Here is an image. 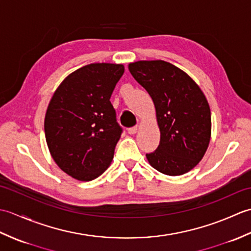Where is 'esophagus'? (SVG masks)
Wrapping results in <instances>:
<instances>
[{"mask_svg":"<svg viewBox=\"0 0 251 251\" xmlns=\"http://www.w3.org/2000/svg\"><path fill=\"white\" fill-rule=\"evenodd\" d=\"M138 129H139V127L138 126H134V127H130V128H128V134H130V135H134V134H136V132L138 131Z\"/></svg>","mask_w":251,"mask_h":251,"instance_id":"obj_1","label":"esophagus"}]
</instances>
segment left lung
Segmentation results:
<instances>
[{"label":"left lung","instance_id":"left-lung-1","mask_svg":"<svg viewBox=\"0 0 251 251\" xmlns=\"http://www.w3.org/2000/svg\"><path fill=\"white\" fill-rule=\"evenodd\" d=\"M128 69L156 110L161 141L147 154L149 163L168 176L190 172L210 141L211 113L205 95L184 71L164 60L132 62Z\"/></svg>","mask_w":251,"mask_h":251}]
</instances>
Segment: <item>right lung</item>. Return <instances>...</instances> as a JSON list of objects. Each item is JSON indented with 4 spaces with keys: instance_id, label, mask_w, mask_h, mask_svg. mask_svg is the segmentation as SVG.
Instances as JSON below:
<instances>
[{
    "instance_id": "1",
    "label": "right lung",
    "mask_w": 251,
    "mask_h": 251,
    "mask_svg": "<svg viewBox=\"0 0 251 251\" xmlns=\"http://www.w3.org/2000/svg\"><path fill=\"white\" fill-rule=\"evenodd\" d=\"M124 66L90 63L68 75L50 99L44 130L51 157L79 181L94 180L113 159L122 127L110 98Z\"/></svg>"
}]
</instances>
